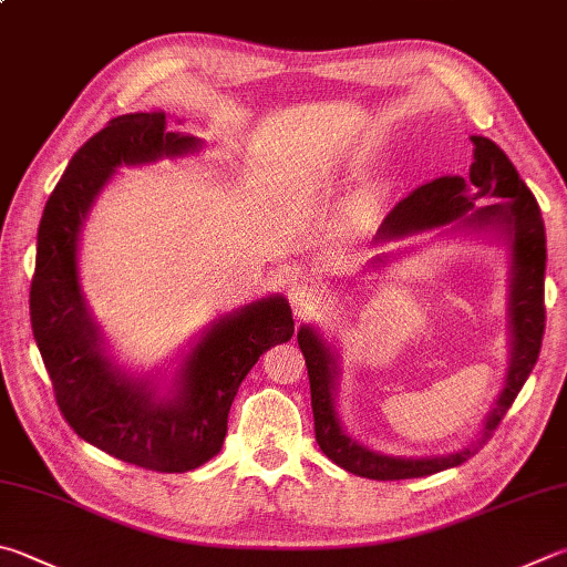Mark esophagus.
Here are the masks:
<instances>
[{
  "mask_svg": "<svg viewBox=\"0 0 567 567\" xmlns=\"http://www.w3.org/2000/svg\"><path fill=\"white\" fill-rule=\"evenodd\" d=\"M287 300L292 305L295 317H312L324 307V297L312 285H292L287 290Z\"/></svg>",
  "mask_w": 567,
  "mask_h": 567,
  "instance_id": "esophagus-1",
  "label": "esophagus"
}]
</instances>
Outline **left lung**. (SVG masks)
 I'll list each match as a JSON object with an SVG mask.
<instances>
[{"mask_svg": "<svg viewBox=\"0 0 567 567\" xmlns=\"http://www.w3.org/2000/svg\"><path fill=\"white\" fill-rule=\"evenodd\" d=\"M473 163L466 178L441 176L419 185L404 200H399L384 218L377 233V243L399 240L411 233L439 228L451 220H466V225H503L511 240V329L513 352L506 389L501 391L496 409L483 426L478 446L486 444L493 431L506 416L518 391L526 384L528 374L538 362L543 332H545V225L528 185L520 181L516 166L496 143L483 136H471ZM481 199H503V204L488 209L475 210ZM472 215H467V210ZM297 342L305 354L307 374H310L315 439L322 454L332 458L357 476L374 481H401L421 478L431 473L461 466L476 454L478 446L463 449L458 454L436 458H394L369 451L354 439H349L339 426L334 411V377L337 367L327 344L310 327L297 332Z\"/></svg>", "mask_w": 567, "mask_h": 567, "instance_id": "obj_1", "label": "left lung"}]
</instances>
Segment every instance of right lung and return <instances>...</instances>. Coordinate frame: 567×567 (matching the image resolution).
<instances>
[{
	"mask_svg": "<svg viewBox=\"0 0 567 567\" xmlns=\"http://www.w3.org/2000/svg\"><path fill=\"white\" fill-rule=\"evenodd\" d=\"M198 148L168 131L166 113L111 118L74 156L51 190L37 235L29 290L34 342L44 359L56 406L76 434L133 466L185 473L223 449L238 386L272 344L290 342L292 310L267 297L223 317L185 359L176 394L156 399L101 354L96 327L79 290L76 240L91 203L118 166H136Z\"/></svg>",
	"mask_w": 567,
	"mask_h": 567,
	"instance_id": "obj_1",
	"label": "right lung"
}]
</instances>
